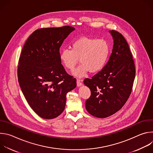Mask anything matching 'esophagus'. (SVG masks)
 <instances>
[{
  "label": "esophagus",
  "mask_w": 153,
  "mask_h": 153,
  "mask_svg": "<svg viewBox=\"0 0 153 153\" xmlns=\"http://www.w3.org/2000/svg\"><path fill=\"white\" fill-rule=\"evenodd\" d=\"M82 80H80V79H77V86H80L81 85H82Z\"/></svg>",
  "instance_id": "esophagus-1"
}]
</instances>
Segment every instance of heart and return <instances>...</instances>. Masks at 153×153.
I'll list each match as a JSON object with an SVG mask.
<instances>
[{
    "label": "heart",
    "instance_id": "heart-1",
    "mask_svg": "<svg viewBox=\"0 0 153 153\" xmlns=\"http://www.w3.org/2000/svg\"><path fill=\"white\" fill-rule=\"evenodd\" d=\"M110 53V47L104 39L82 37L71 44V50L63 49L59 54L63 66L73 71L79 62L81 64L73 74L77 77L85 76L89 71L95 74L100 71L106 63Z\"/></svg>",
    "mask_w": 153,
    "mask_h": 153
}]
</instances>
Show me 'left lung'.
Returning a JSON list of instances; mask_svg holds the SVG:
<instances>
[{
  "label": "left lung",
  "mask_w": 153,
  "mask_h": 153,
  "mask_svg": "<svg viewBox=\"0 0 153 153\" xmlns=\"http://www.w3.org/2000/svg\"><path fill=\"white\" fill-rule=\"evenodd\" d=\"M114 40L112 53L103 68L91 79H85L91 96L85 102L87 111L99 118L110 116L122 108L131 93L136 75L129 45L118 31H109Z\"/></svg>",
  "instance_id": "1"
}]
</instances>
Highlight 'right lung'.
<instances>
[{
    "label": "right lung",
    "mask_w": 153,
    "mask_h": 153,
    "mask_svg": "<svg viewBox=\"0 0 153 153\" xmlns=\"http://www.w3.org/2000/svg\"><path fill=\"white\" fill-rule=\"evenodd\" d=\"M75 28L70 26L40 28L28 38L17 68L18 81L28 103L40 117L51 119L64 111L66 94L76 79L61 64L59 49Z\"/></svg>",
    "instance_id": "right-lung-1"
}]
</instances>
